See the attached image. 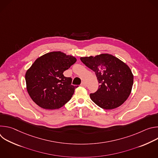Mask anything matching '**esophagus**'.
I'll use <instances>...</instances> for the list:
<instances>
[{
	"label": "esophagus",
	"instance_id": "1",
	"mask_svg": "<svg viewBox=\"0 0 158 158\" xmlns=\"http://www.w3.org/2000/svg\"><path fill=\"white\" fill-rule=\"evenodd\" d=\"M81 85L82 86V87H86V84H85V82H82L81 84Z\"/></svg>",
	"mask_w": 158,
	"mask_h": 158
}]
</instances>
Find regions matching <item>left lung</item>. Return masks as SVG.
Masks as SVG:
<instances>
[{"instance_id":"8db88e82","label":"left lung","mask_w":158,"mask_h":158,"mask_svg":"<svg viewBox=\"0 0 158 158\" xmlns=\"http://www.w3.org/2000/svg\"><path fill=\"white\" fill-rule=\"evenodd\" d=\"M80 59L95 72L99 84L98 91L90 94V98L96 104L104 109H113L127 100L131 93L134 79L127 64L109 54Z\"/></svg>"}]
</instances>
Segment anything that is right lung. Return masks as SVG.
<instances>
[{
    "mask_svg": "<svg viewBox=\"0 0 158 158\" xmlns=\"http://www.w3.org/2000/svg\"><path fill=\"white\" fill-rule=\"evenodd\" d=\"M77 59L60 52H51L37 58L26 73L27 91L32 101L42 108L57 109L68 102L78 86L63 73Z\"/></svg>",
    "mask_w": 158,
    "mask_h": 158,
    "instance_id": "obj_1",
    "label": "right lung"
}]
</instances>
